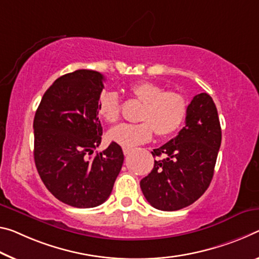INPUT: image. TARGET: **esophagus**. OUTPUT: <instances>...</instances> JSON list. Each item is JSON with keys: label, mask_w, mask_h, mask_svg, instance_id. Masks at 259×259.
Masks as SVG:
<instances>
[{"label": "esophagus", "mask_w": 259, "mask_h": 259, "mask_svg": "<svg viewBox=\"0 0 259 259\" xmlns=\"http://www.w3.org/2000/svg\"><path fill=\"white\" fill-rule=\"evenodd\" d=\"M131 149H126V147H124V149H123V153H124V155H129L130 153H131Z\"/></svg>", "instance_id": "obj_1"}]
</instances>
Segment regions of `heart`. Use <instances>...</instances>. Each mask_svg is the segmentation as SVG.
I'll use <instances>...</instances> for the list:
<instances>
[{
    "instance_id": "heart-1",
    "label": "heart",
    "mask_w": 259,
    "mask_h": 259,
    "mask_svg": "<svg viewBox=\"0 0 259 259\" xmlns=\"http://www.w3.org/2000/svg\"><path fill=\"white\" fill-rule=\"evenodd\" d=\"M130 97L142 102L136 124L121 123L108 131V138L126 149L149 142L152 134L166 137L180 129L187 117L188 101L176 91H165L161 85L142 80L126 90ZM98 113L106 122L114 123L120 117V100L112 91L100 94Z\"/></svg>"
}]
</instances>
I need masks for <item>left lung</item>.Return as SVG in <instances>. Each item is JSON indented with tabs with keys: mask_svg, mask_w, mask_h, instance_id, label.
<instances>
[{
	"mask_svg": "<svg viewBox=\"0 0 259 259\" xmlns=\"http://www.w3.org/2000/svg\"><path fill=\"white\" fill-rule=\"evenodd\" d=\"M221 144L218 110L207 93L188 106L186 126L154 149V167L141 181L145 198L161 211H178L202 196L212 181Z\"/></svg>",
	"mask_w": 259,
	"mask_h": 259,
	"instance_id": "obj_1",
	"label": "left lung"
}]
</instances>
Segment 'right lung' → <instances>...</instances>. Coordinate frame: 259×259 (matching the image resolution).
<instances>
[{
  "instance_id": "add662e5",
  "label": "right lung",
  "mask_w": 259,
  "mask_h": 259,
  "mask_svg": "<svg viewBox=\"0 0 259 259\" xmlns=\"http://www.w3.org/2000/svg\"><path fill=\"white\" fill-rule=\"evenodd\" d=\"M104 76L77 70L57 78L45 92L33 121L34 162L53 196L73 207H96L107 200L124 155L112 142L100 145L98 101Z\"/></svg>"
}]
</instances>
